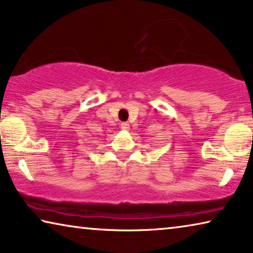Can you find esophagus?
<instances>
[{
	"instance_id": "obj_1",
	"label": "esophagus",
	"mask_w": 253,
	"mask_h": 253,
	"mask_svg": "<svg viewBox=\"0 0 253 253\" xmlns=\"http://www.w3.org/2000/svg\"><path fill=\"white\" fill-rule=\"evenodd\" d=\"M121 129H122V130H129V129H130V124L127 123V122L121 123Z\"/></svg>"
}]
</instances>
